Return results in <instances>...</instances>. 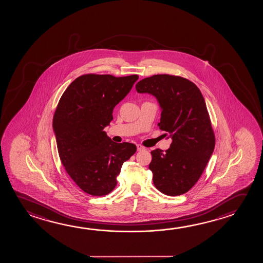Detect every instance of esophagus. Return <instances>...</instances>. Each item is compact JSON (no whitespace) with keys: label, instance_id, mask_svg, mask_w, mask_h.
Wrapping results in <instances>:
<instances>
[{"label":"esophagus","instance_id":"34e87169","mask_svg":"<svg viewBox=\"0 0 263 263\" xmlns=\"http://www.w3.org/2000/svg\"><path fill=\"white\" fill-rule=\"evenodd\" d=\"M145 149L143 146L141 145V144H137V150L140 152V151H143Z\"/></svg>","mask_w":263,"mask_h":263}]
</instances>
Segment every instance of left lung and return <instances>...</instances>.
<instances>
[{"label": "left lung", "mask_w": 263, "mask_h": 263, "mask_svg": "<svg viewBox=\"0 0 263 263\" xmlns=\"http://www.w3.org/2000/svg\"><path fill=\"white\" fill-rule=\"evenodd\" d=\"M136 90L156 98L162 109L159 128L172 139L168 150L151 152L155 187L167 196L183 195L200 178L215 148L204 97L190 80L166 74L143 79Z\"/></svg>", "instance_id": "left-lung-1"}]
</instances>
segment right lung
Returning a JSON list of instances; mask_svg holds the SVG:
<instances>
[{
	"label": "right lung",
	"mask_w": 263,
	"mask_h": 263,
	"mask_svg": "<svg viewBox=\"0 0 263 263\" xmlns=\"http://www.w3.org/2000/svg\"><path fill=\"white\" fill-rule=\"evenodd\" d=\"M138 79L80 76L59 100L53 119L59 157L72 180L88 195L111 192L122 164L136 152L135 144L112 142L103 129L113 120L114 107Z\"/></svg>",
	"instance_id": "obj_1"
}]
</instances>
